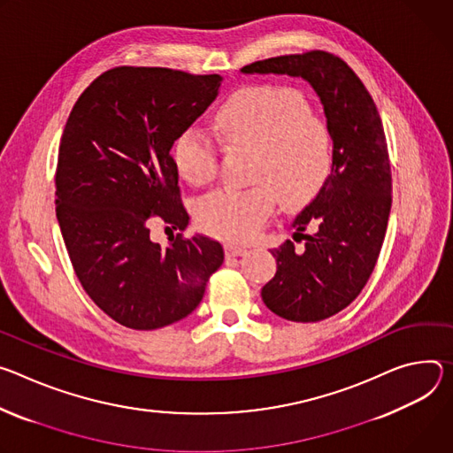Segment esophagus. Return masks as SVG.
Here are the masks:
<instances>
[{
    "instance_id": "obj_1",
    "label": "esophagus",
    "mask_w": 453,
    "mask_h": 453,
    "mask_svg": "<svg viewBox=\"0 0 453 453\" xmlns=\"http://www.w3.org/2000/svg\"><path fill=\"white\" fill-rule=\"evenodd\" d=\"M248 252V250L244 246H239V244H226L225 246V254L226 257H239V256H244Z\"/></svg>"
}]
</instances>
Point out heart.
Masks as SVG:
<instances>
[{
  "instance_id": "b5f03b06",
  "label": "heart",
  "mask_w": 453,
  "mask_h": 453,
  "mask_svg": "<svg viewBox=\"0 0 453 453\" xmlns=\"http://www.w3.org/2000/svg\"><path fill=\"white\" fill-rule=\"evenodd\" d=\"M223 138L248 150L256 162L252 188H219L196 207L199 226L226 241L252 239L272 216L275 199L300 207L313 199L333 169V142L303 91L288 86H250L234 93L216 113ZM173 160L192 185L209 183L218 150L207 133L187 127L173 145Z\"/></svg>"
}]
</instances>
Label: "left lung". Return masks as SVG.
I'll list each match as a JSON object with an SVG mask.
<instances>
[{"instance_id":"8db88e82","label":"left lung","mask_w":453,"mask_h":453,"mask_svg":"<svg viewBox=\"0 0 453 453\" xmlns=\"http://www.w3.org/2000/svg\"><path fill=\"white\" fill-rule=\"evenodd\" d=\"M241 73L304 79L324 108L333 140L331 174L291 223L293 239H304V250L296 252L289 239L273 248L277 273L261 291L280 319L320 322L353 303L380 256L392 203L383 124L364 82L333 54L272 58Z\"/></svg>"}]
</instances>
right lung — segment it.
<instances>
[{
    "instance_id": "add662e5",
    "label": "right lung",
    "mask_w": 453,
    "mask_h": 453,
    "mask_svg": "<svg viewBox=\"0 0 453 453\" xmlns=\"http://www.w3.org/2000/svg\"><path fill=\"white\" fill-rule=\"evenodd\" d=\"M221 75L113 68L79 96L61 136L56 214L75 275L93 303L138 331L171 326L203 298L223 246L196 234L150 241L155 216L185 230L171 149L205 113Z\"/></svg>"
}]
</instances>
